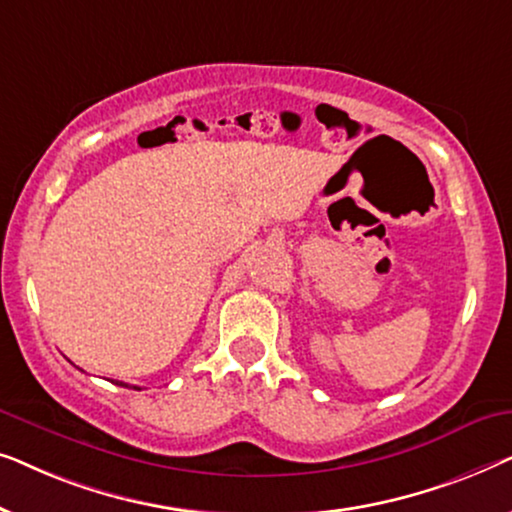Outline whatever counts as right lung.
<instances>
[{
	"label": "right lung",
	"mask_w": 512,
	"mask_h": 512,
	"mask_svg": "<svg viewBox=\"0 0 512 512\" xmlns=\"http://www.w3.org/2000/svg\"><path fill=\"white\" fill-rule=\"evenodd\" d=\"M118 384V387H128V384H125V382H116ZM135 389H139V387H135Z\"/></svg>",
	"instance_id": "1"
}]
</instances>
